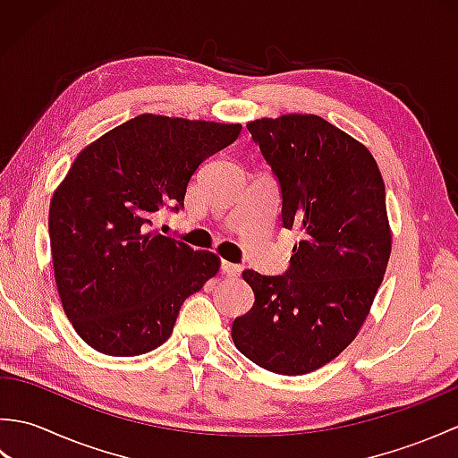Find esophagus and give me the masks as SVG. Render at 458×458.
I'll use <instances>...</instances> for the list:
<instances>
[{"label":"esophagus","mask_w":458,"mask_h":458,"mask_svg":"<svg viewBox=\"0 0 458 458\" xmlns=\"http://www.w3.org/2000/svg\"><path fill=\"white\" fill-rule=\"evenodd\" d=\"M222 274L228 276V277H240L242 274V267L238 264H230V261H222Z\"/></svg>","instance_id":"1"}]
</instances>
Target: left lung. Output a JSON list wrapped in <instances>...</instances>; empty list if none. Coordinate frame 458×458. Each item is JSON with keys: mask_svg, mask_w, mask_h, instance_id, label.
Listing matches in <instances>:
<instances>
[{"mask_svg": "<svg viewBox=\"0 0 458 458\" xmlns=\"http://www.w3.org/2000/svg\"><path fill=\"white\" fill-rule=\"evenodd\" d=\"M281 189V220L299 228L284 276L246 269L254 307L232 325L251 362L309 374L356 338L392 254L386 187L362 143L315 114L248 123Z\"/></svg>", "mask_w": 458, "mask_h": 458, "instance_id": "8db88e82", "label": "left lung"}]
</instances>
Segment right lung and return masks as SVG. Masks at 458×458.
<instances>
[{"mask_svg": "<svg viewBox=\"0 0 458 458\" xmlns=\"http://www.w3.org/2000/svg\"><path fill=\"white\" fill-rule=\"evenodd\" d=\"M240 123L141 114L79 153L48 208L55 281L86 344L138 356L173 333L181 305L216 276L220 259L149 230L179 212L199 165L228 148Z\"/></svg>", "mask_w": 458, "mask_h": 458, "instance_id": "obj_1", "label": "right lung"}]
</instances>
